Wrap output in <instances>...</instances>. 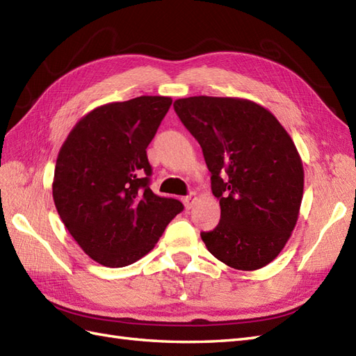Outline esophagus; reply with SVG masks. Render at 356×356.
<instances>
[{"instance_id":"esophagus-1","label":"esophagus","mask_w":356,"mask_h":356,"mask_svg":"<svg viewBox=\"0 0 356 356\" xmlns=\"http://www.w3.org/2000/svg\"><path fill=\"white\" fill-rule=\"evenodd\" d=\"M197 198H198V195H197L195 193H191L189 195L184 197L181 200H184V203H185V207H186V209H193L194 204H195V202H197Z\"/></svg>"}]
</instances>
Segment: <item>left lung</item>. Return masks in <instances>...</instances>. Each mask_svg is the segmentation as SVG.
Wrapping results in <instances>:
<instances>
[{
	"label": "left lung",
	"mask_w": 356,
	"mask_h": 356,
	"mask_svg": "<svg viewBox=\"0 0 356 356\" xmlns=\"http://www.w3.org/2000/svg\"><path fill=\"white\" fill-rule=\"evenodd\" d=\"M175 111L203 149L221 220L202 232L227 266L256 270L277 259L298 222L304 167L293 140L269 109L241 97L193 96Z\"/></svg>",
	"instance_id": "left-lung-1"
}]
</instances>
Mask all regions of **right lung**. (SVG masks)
<instances>
[{"label":"right lung","instance_id":"right-lung-1","mask_svg":"<svg viewBox=\"0 0 356 356\" xmlns=\"http://www.w3.org/2000/svg\"><path fill=\"white\" fill-rule=\"evenodd\" d=\"M167 96H140L91 109L63 143L52 197L63 224L90 259L123 268L150 252L179 200L153 194L147 145L171 106Z\"/></svg>","mask_w":356,"mask_h":356}]
</instances>
